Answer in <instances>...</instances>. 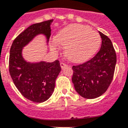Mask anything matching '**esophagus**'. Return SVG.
Returning a JSON list of instances; mask_svg holds the SVG:
<instances>
[{
  "instance_id": "obj_1",
  "label": "esophagus",
  "mask_w": 128,
  "mask_h": 128,
  "mask_svg": "<svg viewBox=\"0 0 128 128\" xmlns=\"http://www.w3.org/2000/svg\"><path fill=\"white\" fill-rule=\"evenodd\" d=\"M60 65H61V67H62V68H65L66 66H67V65H66V64H65V63H63V62H62V63H60Z\"/></svg>"
}]
</instances>
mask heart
Masks as SVG:
<instances>
[{"label": "heart", "instance_id": "b5f03b06", "mask_svg": "<svg viewBox=\"0 0 128 128\" xmlns=\"http://www.w3.org/2000/svg\"><path fill=\"white\" fill-rule=\"evenodd\" d=\"M100 34L89 27L79 24H70L60 30L56 38L50 40L53 49H56L59 44L66 47V57L74 62H82L96 54L101 45Z\"/></svg>", "mask_w": 128, "mask_h": 128}]
</instances>
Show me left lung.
Masks as SVG:
<instances>
[{
	"label": "left lung",
	"mask_w": 128,
	"mask_h": 128,
	"mask_svg": "<svg viewBox=\"0 0 128 128\" xmlns=\"http://www.w3.org/2000/svg\"><path fill=\"white\" fill-rule=\"evenodd\" d=\"M102 40L101 48L89 61L72 68V82L75 90L86 99H95L103 95L113 79L116 54L109 38L99 32Z\"/></svg>",
	"instance_id": "left-lung-1"
}]
</instances>
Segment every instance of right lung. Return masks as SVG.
I'll use <instances>...</instances> for the list:
<instances>
[{"label": "right lung", "mask_w": 128, "mask_h": 128, "mask_svg": "<svg viewBox=\"0 0 128 128\" xmlns=\"http://www.w3.org/2000/svg\"><path fill=\"white\" fill-rule=\"evenodd\" d=\"M52 22L48 20L29 26L15 38L10 51L9 72L12 80L22 96L34 103H42L51 97L62 68L58 60L52 63L27 62L22 56V50L40 34L49 40Z\"/></svg>", "instance_id": "add662e5"}]
</instances>
